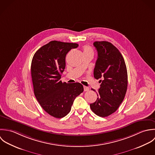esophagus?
Instances as JSON below:
<instances>
[{
    "label": "esophagus",
    "mask_w": 155,
    "mask_h": 155,
    "mask_svg": "<svg viewBox=\"0 0 155 155\" xmlns=\"http://www.w3.org/2000/svg\"><path fill=\"white\" fill-rule=\"evenodd\" d=\"M84 91L85 92H87V91H89V88L87 86H84Z\"/></svg>",
    "instance_id": "obj_1"
}]
</instances>
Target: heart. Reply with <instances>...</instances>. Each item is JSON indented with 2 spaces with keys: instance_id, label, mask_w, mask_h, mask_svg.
<instances>
[{
  "instance_id": "obj_1",
  "label": "heart",
  "mask_w": 155,
  "mask_h": 155,
  "mask_svg": "<svg viewBox=\"0 0 155 155\" xmlns=\"http://www.w3.org/2000/svg\"><path fill=\"white\" fill-rule=\"evenodd\" d=\"M83 48H84V53L93 52V50H92V48H91L90 46H89V45H85Z\"/></svg>"
}]
</instances>
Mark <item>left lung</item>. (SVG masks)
Instances as JSON below:
<instances>
[{
	"label": "left lung",
	"instance_id": "8db88e82",
	"mask_svg": "<svg viewBox=\"0 0 155 155\" xmlns=\"http://www.w3.org/2000/svg\"><path fill=\"white\" fill-rule=\"evenodd\" d=\"M93 45L97 51L93 75L94 78L102 80L99 81L101 84L97 99L90 107L97 116L105 117L114 113L124 101L127 87V69L122 54L111 43L96 41Z\"/></svg>",
	"mask_w": 155,
	"mask_h": 155
}]
</instances>
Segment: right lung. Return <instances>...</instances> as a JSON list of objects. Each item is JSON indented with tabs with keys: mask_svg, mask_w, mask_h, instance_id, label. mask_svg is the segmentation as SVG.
Segmentation results:
<instances>
[{
	"mask_svg": "<svg viewBox=\"0 0 155 155\" xmlns=\"http://www.w3.org/2000/svg\"><path fill=\"white\" fill-rule=\"evenodd\" d=\"M76 43L52 41L35 53L31 75L35 96L41 107L50 116L62 118L71 111L77 96L84 91L80 83H62L66 54L76 48Z\"/></svg>",
	"mask_w": 155,
	"mask_h": 155,
	"instance_id": "right-lung-1",
	"label": "right lung"
}]
</instances>
